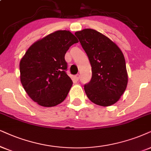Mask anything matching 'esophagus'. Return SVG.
<instances>
[{"label": "esophagus", "instance_id": "1", "mask_svg": "<svg viewBox=\"0 0 151 151\" xmlns=\"http://www.w3.org/2000/svg\"><path fill=\"white\" fill-rule=\"evenodd\" d=\"M75 79H77V81L80 79V75H79V74H77V75H75Z\"/></svg>", "mask_w": 151, "mask_h": 151}]
</instances>
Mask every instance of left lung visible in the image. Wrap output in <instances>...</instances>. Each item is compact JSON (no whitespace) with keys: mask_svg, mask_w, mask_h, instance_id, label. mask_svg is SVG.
Segmentation results:
<instances>
[{"mask_svg":"<svg viewBox=\"0 0 151 151\" xmlns=\"http://www.w3.org/2000/svg\"><path fill=\"white\" fill-rule=\"evenodd\" d=\"M92 68V78L84 86L91 102L102 106L117 102L126 89L128 76L123 53L117 45L97 30L75 32Z\"/></svg>","mask_w":151,"mask_h":151,"instance_id":"8db88e82","label":"left lung"}]
</instances>
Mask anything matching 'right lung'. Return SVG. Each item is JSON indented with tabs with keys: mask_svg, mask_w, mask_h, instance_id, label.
I'll list each match as a JSON object with an SVG mask.
<instances>
[{
	"mask_svg": "<svg viewBox=\"0 0 151 151\" xmlns=\"http://www.w3.org/2000/svg\"><path fill=\"white\" fill-rule=\"evenodd\" d=\"M78 42L69 30H57L34 42L21 59V83L39 105L54 106L66 98L73 83L65 72V55Z\"/></svg>",
	"mask_w": 151,
	"mask_h": 151,
	"instance_id": "right-lung-1",
	"label": "right lung"
}]
</instances>
